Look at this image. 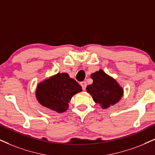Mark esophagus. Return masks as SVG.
Instances as JSON below:
<instances>
[{
	"instance_id": "34e87169",
	"label": "esophagus",
	"mask_w": 155,
	"mask_h": 155,
	"mask_svg": "<svg viewBox=\"0 0 155 155\" xmlns=\"http://www.w3.org/2000/svg\"><path fill=\"white\" fill-rule=\"evenodd\" d=\"M81 84V87H82V89L83 90H86V88H87V82L86 81H82L80 83Z\"/></svg>"
}]
</instances>
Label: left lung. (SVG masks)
Segmentation results:
<instances>
[{"label": "left lung", "mask_w": 155, "mask_h": 155, "mask_svg": "<svg viewBox=\"0 0 155 155\" xmlns=\"http://www.w3.org/2000/svg\"><path fill=\"white\" fill-rule=\"evenodd\" d=\"M91 78L93 83L87 86V91L102 109L115 104L123 96V89L118 83L102 70L92 74Z\"/></svg>", "instance_id": "obj_1"}]
</instances>
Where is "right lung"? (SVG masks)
I'll return each mask as SVG.
<instances>
[{"label": "right lung", "instance_id": "1", "mask_svg": "<svg viewBox=\"0 0 155 155\" xmlns=\"http://www.w3.org/2000/svg\"><path fill=\"white\" fill-rule=\"evenodd\" d=\"M81 91V86L67 73H58L39 84L36 94L41 104L62 113L68 108L71 97Z\"/></svg>", "mask_w": 155, "mask_h": 155}]
</instances>
